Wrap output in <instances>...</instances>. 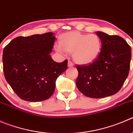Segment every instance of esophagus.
Segmentation results:
<instances>
[{"label":"esophagus","instance_id":"1","mask_svg":"<svg viewBox=\"0 0 133 133\" xmlns=\"http://www.w3.org/2000/svg\"><path fill=\"white\" fill-rule=\"evenodd\" d=\"M74 63H73L71 61H68V67H69V68H72V67H74Z\"/></svg>","mask_w":133,"mask_h":133}]
</instances>
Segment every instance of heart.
<instances>
[{"instance_id": "1", "label": "heart", "mask_w": 133, "mask_h": 133, "mask_svg": "<svg viewBox=\"0 0 133 133\" xmlns=\"http://www.w3.org/2000/svg\"><path fill=\"white\" fill-rule=\"evenodd\" d=\"M59 44H56L57 51L63 50L72 53L73 58L81 64H89L98 57L102 49V41L96 34L87 35L78 31H71L62 35Z\"/></svg>"}]
</instances>
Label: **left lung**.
I'll return each instance as SVG.
<instances>
[{"instance_id": "obj_1", "label": "left lung", "mask_w": 133, "mask_h": 133, "mask_svg": "<svg viewBox=\"0 0 133 133\" xmlns=\"http://www.w3.org/2000/svg\"><path fill=\"white\" fill-rule=\"evenodd\" d=\"M96 34L101 39V51L93 62L76 65V85L86 96L101 98L115 95L123 85L129 72L131 48L119 36Z\"/></svg>"}]
</instances>
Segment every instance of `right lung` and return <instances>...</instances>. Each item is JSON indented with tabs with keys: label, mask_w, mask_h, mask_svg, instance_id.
I'll return each mask as SVG.
<instances>
[{
	"label": "right lung",
	"mask_w": 133,
	"mask_h": 133,
	"mask_svg": "<svg viewBox=\"0 0 133 133\" xmlns=\"http://www.w3.org/2000/svg\"><path fill=\"white\" fill-rule=\"evenodd\" d=\"M55 38L52 33L21 36L4 48L5 79L22 100L40 102L49 98L57 78L68 69V59L57 63L50 56Z\"/></svg>",
	"instance_id": "obj_1"
}]
</instances>
